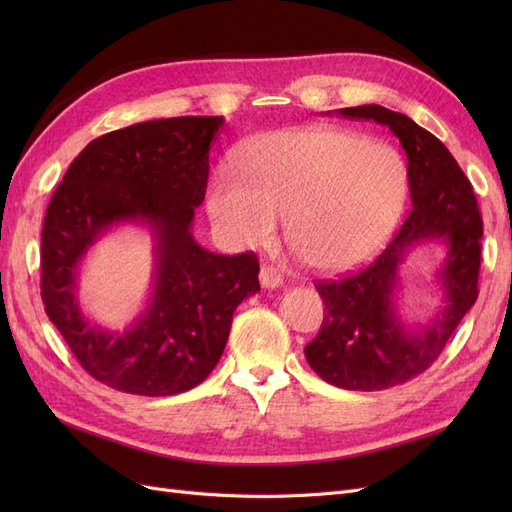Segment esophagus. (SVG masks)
Listing matches in <instances>:
<instances>
[{
  "mask_svg": "<svg viewBox=\"0 0 512 512\" xmlns=\"http://www.w3.org/2000/svg\"><path fill=\"white\" fill-rule=\"evenodd\" d=\"M260 284H262V288H277V286H282V275H280V271L277 269H273V267H269V265H265V267H260Z\"/></svg>",
  "mask_w": 512,
  "mask_h": 512,
  "instance_id": "1",
  "label": "esophagus"
}]
</instances>
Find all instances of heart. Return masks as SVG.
<instances>
[{"mask_svg": "<svg viewBox=\"0 0 512 512\" xmlns=\"http://www.w3.org/2000/svg\"><path fill=\"white\" fill-rule=\"evenodd\" d=\"M408 198V166L391 145L342 128L260 134L220 168L207 209L243 247L267 243L286 215V235L309 265L342 273L369 260L391 237Z\"/></svg>", "mask_w": 512, "mask_h": 512, "instance_id": "1", "label": "heart"}]
</instances>
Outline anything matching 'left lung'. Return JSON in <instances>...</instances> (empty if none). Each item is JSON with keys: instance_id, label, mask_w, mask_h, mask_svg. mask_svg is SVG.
I'll return each instance as SVG.
<instances>
[{"instance_id": "1", "label": "left lung", "mask_w": 512, "mask_h": 512, "mask_svg": "<svg viewBox=\"0 0 512 512\" xmlns=\"http://www.w3.org/2000/svg\"><path fill=\"white\" fill-rule=\"evenodd\" d=\"M339 115L382 123L399 138L408 156L412 209L386 250L365 269L316 282L327 314L305 346V359L339 389L382 391L423 374L476 303L483 218L472 183L451 151L408 115L378 104L339 108ZM433 238L449 247L440 273L447 305L425 328L406 330L394 314L396 271L412 244Z\"/></svg>"}]
</instances>
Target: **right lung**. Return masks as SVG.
I'll list each match as a JSON object with an SVG mask.
<instances>
[{
  "label": "right lung",
  "instance_id": "add662e5",
  "mask_svg": "<svg viewBox=\"0 0 512 512\" xmlns=\"http://www.w3.org/2000/svg\"><path fill=\"white\" fill-rule=\"evenodd\" d=\"M222 117L134 123L91 141L57 185L42 226L44 312L91 378L121 393L194 389L218 365L237 305L260 290L254 252L222 256L192 237ZM143 221L157 239L150 305L123 334L84 320L75 273L104 229Z\"/></svg>",
  "mask_w": 512,
  "mask_h": 512
}]
</instances>
